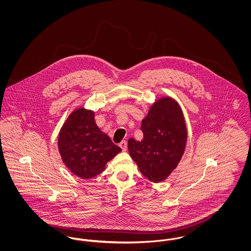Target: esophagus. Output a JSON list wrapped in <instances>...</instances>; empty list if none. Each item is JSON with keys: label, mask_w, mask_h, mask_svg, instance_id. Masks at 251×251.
<instances>
[{"label": "esophagus", "mask_w": 251, "mask_h": 251, "mask_svg": "<svg viewBox=\"0 0 251 251\" xmlns=\"http://www.w3.org/2000/svg\"><path fill=\"white\" fill-rule=\"evenodd\" d=\"M120 147L122 149L123 151H127V142H126L125 140L121 141L120 144Z\"/></svg>", "instance_id": "esophagus-1"}]
</instances>
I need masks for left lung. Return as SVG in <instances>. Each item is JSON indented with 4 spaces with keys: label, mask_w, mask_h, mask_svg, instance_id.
Returning <instances> with one entry per match:
<instances>
[{
    "label": "left lung",
    "mask_w": 251,
    "mask_h": 251,
    "mask_svg": "<svg viewBox=\"0 0 251 251\" xmlns=\"http://www.w3.org/2000/svg\"><path fill=\"white\" fill-rule=\"evenodd\" d=\"M141 141L128 140L129 153L144 177L152 182L167 179L183 155L187 130L178 102L164 97L156 100L142 120Z\"/></svg>",
    "instance_id": "left-lung-1"
}]
</instances>
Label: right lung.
I'll use <instances>...</instances> for the list:
<instances>
[{
    "mask_svg": "<svg viewBox=\"0 0 251 251\" xmlns=\"http://www.w3.org/2000/svg\"><path fill=\"white\" fill-rule=\"evenodd\" d=\"M95 114L85 108L75 109L63 124L58 151L63 163L82 179H91L104 171L110 160L121 151L97 126Z\"/></svg>",
    "mask_w": 251,
    "mask_h": 251,
    "instance_id": "1",
    "label": "right lung"
}]
</instances>
